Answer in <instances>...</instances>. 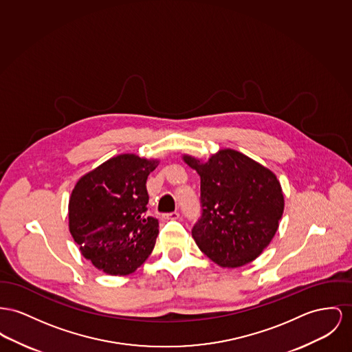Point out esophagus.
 Segmentation results:
<instances>
[{
  "label": "esophagus",
  "instance_id": "obj_1",
  "mask_svg": "<svg viewBox=\"0 0 352 352\" xmlns=\"http://www.w3.org/2000/svg\"><path fill=\"white\" fill-rule=\"evenodd\" d=\"M164 220H177L180 217V213L179 212H170V213H165Z\"/></svg>",
  "mask_w": 352,
  "mask_h": 352
}]
</instances>
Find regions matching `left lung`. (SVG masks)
I'll return each mask as SVG.
<instances>
[{"mask_svg": "<svg viewBox=\"0 0 352 352\" xmlns=\"http://www.w3.org/2000/svg\"><path fill=\"white\" fill-rule=\"evenodd\" d=\"M200 176L203 216L192 230L200 251L223 268L254 261L279 228L284 195L276 175L231 148L206 160L184 153Z\"/></svg>", "mask_w": 352, "mask_h": 352, "instance_id": "left-lung-1", "label": "left lung"}]
</instances>
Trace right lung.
Segmentation results:
<instances>
[{"mask_svg": "<svg viewBox=\"0 0 352 352\" xmlns=\"http://www.w3.org/2000/svg\"><path fill=\"white\" fill-rule=\"evenodd\" d=\"M159 162L118 155L82 175L72 189L69 232L81 255L104 274H133L155 247L159 223L146 214V179Z\"/></svg>", "mask_w": 352, "mask_h": 352, "instance_id": "obj_1", "label": "right lung"}]
</instances>
